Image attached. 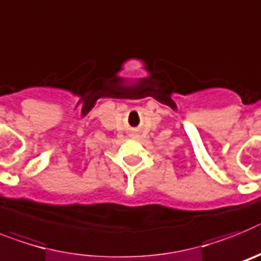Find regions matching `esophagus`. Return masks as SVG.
Here are the masks:
<instances>
[{
	"label": "esophagus",
	"mask_w": 261,
	"mask_h": 261,
	"mask_svg": "<svg viewBox=\"0 0 261 261\" xmlns=\"http://www.w3.org/2000/svg\"><path fill=\"white\" fill-rule=\"evenodd\" d=\"M131 137H133V138H137L138 135H137V134H131Z\"/></svg>",
	"instance_id": "obj_1"
}]
</instances>
